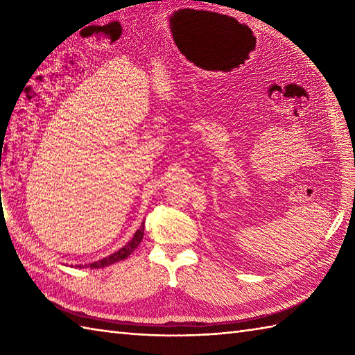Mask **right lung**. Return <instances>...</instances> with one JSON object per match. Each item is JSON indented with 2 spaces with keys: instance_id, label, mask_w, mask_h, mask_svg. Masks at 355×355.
Instances as JSON below:
<instances>
[{
  "instance_id": "right-lung-1",
  "label": "right lung",
  "mask_w": 355,
  "mask_h": 355,
  "mask_svg": "<svg viewBox=\"0 0 355 355\" xmlns=\"http://www.w3.org/2000/svg\"><path fill=\"white\" fill-rule=\"evenodd\" d=\"M143 235H145V223H141L140 229L135 232V235L132 236V239L125 247L120 248L119 252L112 253L111 256H108V258H105V259H101V261L93 262V263H88L87 267H89V268H102V267H108V266H111V263H114V262L126 259L128 256H130L135 250V248L139 247V244L141 243V239H143Z\"/></svg>"
}]
</instances>
